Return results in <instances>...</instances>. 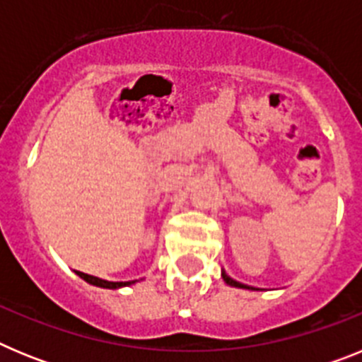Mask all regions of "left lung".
Segmentation results:
<instances>
[{"instance_id": "1", "label": "left lung", "mask_w": 362, "mask_h": 362, "mask_svg": "<svg viewBox=\"0 0 362 362\" xmlns=\"http://www.w3.org/2000/svg\"><path fill=\"white\" fill-rule=\"evenodd\" d=\"M221 277H223V281H225L226 284H230V286H233V288H245V290H259V288H254V286H248V284H243L239 283V281L232 279V277L226 274L225 270H221Z\"/></svg>"}]
</instances>
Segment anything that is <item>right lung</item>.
Wrapping results in <instances>:
<instances>
[{
    "label": "right lung",
    "instance_id": "obj_1",
    "mask_svg": "<svg viewBox=\"0 0 362 362\" xmlns=\"http://www.w3.org/2000/svg\"><path fill=\"white\" fill-rule=\"evenodd\" d=\"M81 279H85L86 283L94 284V286H99V288H108V290H117V288H123V286H130L134 284L136 281H121V283H114V281H105V279H99V277L94 276H88V274H83V272H76Z\"/></svg>",
    "mask_w": 362,
    "mask_h": 362
}]
</instances>
